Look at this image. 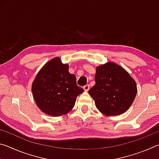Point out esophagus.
I'll return each instance as SVG.
<instances>
[{
    "label": "esophagus",
    "mask_w": 159,
    "mask_h": 159,
    "mask_svg": "<svg viewBox=\"0 0 159 159\" xmlns=\"http://www.w3.org/2000/svg\"><path fill=\"white\" fill-rule=\"evenodd\" d=\"M83 89H84L85 91H88L90 89V85L89 84H87L83 86Z\"/></svg>",
    "instance_id": "obj_1"
}]
</instances>
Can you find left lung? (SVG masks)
Listing matches in <instances>:
<instances>
[{
    "mask_svg": "<svg viewBox=\"0 0 159 159\" xmlns=\"http://www.w3.org/2000/svg\"><path fill=\"white\" fill-rule=\"evenodd\" d=\"M95 85L88 91L99 111L116 116L130 108L137 95L134 80L118 64L108 62L96 69Z\"/></svg>",
    "mask_w": 159,
    "mask_h": 159,
    "instance_id": "left-lung-1",
    "label": "left lung"
}]
</instances>
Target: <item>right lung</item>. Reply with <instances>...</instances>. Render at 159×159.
<instances>
[{
    "instance_id": "right-lung-1",
    "label": "right lung",
    "mask_w": 159,
    "mask_h": 159,
    "mask_svg": "<svg viewBox=\"0 0 159 159\" xmlns=\"http://www.w3.org/2000/svg\"><path fill=\"white\" fill-rule=\"evenodd\" d=\"M83 89L76 78L69 72V65L55 57L43 66L32 83V93L37 106L45 114L60 116L73 109L77 96Z\"/></svg>"
}]
</instances>
